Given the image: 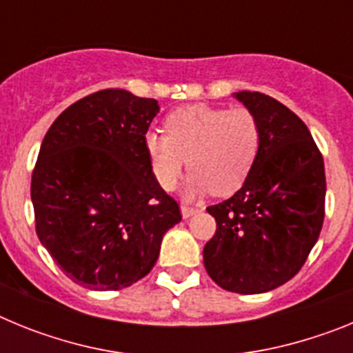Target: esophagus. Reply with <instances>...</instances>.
<instances>
[{
    "label": "esophagus",
    "instance_id": "esophagus-1",
    "mask_svg": "<svg viewBox=\"0 0 353 353\" xmlns=\"http://www.w3.org/2000/svg\"><path fill=\"white\" fill-rule=\"evenodd\" d=\"M194 214H198V208L196 207H189V205H182V215L183 217H191V215H194Z\"/></svg>",
    "mask_w": 353,
    "mask_h": 353
}]
</instances>
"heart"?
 <instances>
[{"label": "heart", "instance_id": "heart-1", "mask_svg": "<svg viewBox=\"0 0 353 353\" xmlns=\"http://www.w3.org/2000/svg\"><path fill=\"white\" fill-rule=\"evenodd\" d=\"M164 129L145 134V152L166 191L176 185L187 157L189 192L230 194L245 182L260 152V123L245 108L185 105L168 114Z\"/></svg>", "mask_w": 353, "mask_h": 353}]
</instances>
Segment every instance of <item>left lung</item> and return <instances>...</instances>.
<instances>
[{"instance_id":"obj_1","label":"left lung","mask_w":353,"mask_h":353,"mask_svg":"<svg viewBox=\"0 0 353 353\" xmlns=\"http://www.w3.org/2000/svg\"><path fill=\"white\" fill-rule=\"evenodd\" d=\"M258 118L260 152L244 185L207 212L217 230L203 249L208 276L252 295L290 281L310 256L325 217V168L310 129L260 92L235 93Z\"/></svg>"}]
</instances>
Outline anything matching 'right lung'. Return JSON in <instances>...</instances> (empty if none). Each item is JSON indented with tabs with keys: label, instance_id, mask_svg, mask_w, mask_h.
I'll return each mask as SVG.
<instances>
[{
	"label": "right lung",
	"instance_id": "right-lung-1",
	"mask_svg": "<svg viewBox=\"0 0 353 353\" xmlns=\"http://www.w3.org/2000/svg\"><path fill=\"white\" fill-rule=\"evenodd\" d=\"M157 113L155 99L101 90L68 105L43 138L31 174L37 235L84 288L138 283L154 269L164 233L182 221L145 152Z\"/></svg>",
	"mask_w": 353,
	"mask_h": 353
}]
</instances>
